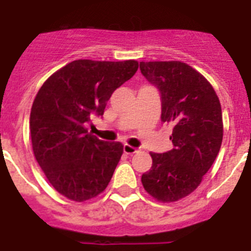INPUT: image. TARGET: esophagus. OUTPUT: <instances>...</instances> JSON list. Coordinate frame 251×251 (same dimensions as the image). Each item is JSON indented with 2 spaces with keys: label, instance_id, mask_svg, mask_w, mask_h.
Returning <instances> with one entry per match:
<instances>
[{
  "label": "esophagus",
  "instance_id": "obj_1",
  "mask_svg": "<svg viewBox=\"0 0 251 251\" xmlns=\"http://www.w3.org/2000/svg\"><path fill=\"white\" fill-rule=\"evenodd\" d=\"M124 152H125L126 155H134V153L138 152V149H135L133 146L125 145L124 146Z\"/></svg>",
  "mask_w": 251,
  "mask_h": 251
}]
</instances>
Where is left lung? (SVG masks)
<instances>
[{
	"mask_svg": "<svg viewBox=\"0 0 251 251\" xmlns=\"http://www.w3.org/2000/svg\"><path fill=\"white\" fill-rule=\"evenodd\" d=\"M146 79L161 94V121L173 124V150L153 153L142 176L145 190L159 202H177L201 185L223 142L222 105L214 87L181 61L139 64Z\"/></svg>",
	"mask_w": 251,
	"mask_h": 251,
	"instance_id": "left-lung-1",
	"label": "left lung"
}]
</instances>
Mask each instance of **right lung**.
I'll use <instances>...</instances> for the list:
<instances>
[{
	"instance_id": "obj_1",
	"label": "right lung",
	"mask_w": 251,
	"mask_h": 251,
	"mask_svg": "<svg viewBox=\"0 0 251 251\" xmlns=\"http://www.w3.org/2000/svg\"><path fill=\"white\" fill-rule=\"evenodd\" d=\"M137 70L135 60H75L36 94L29 116L33 155L49 183L70 201H90L108 186L124 146L100 141L86 124L102 116L114 90Z\"/></svg>"
}]
</instances>
